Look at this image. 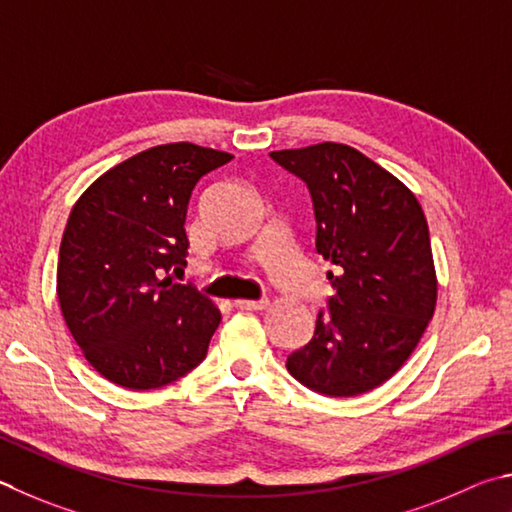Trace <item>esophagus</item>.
<instances>
[{"mask_svg": "<svg viewBox=\"0 0 512 512\" xmlns=\"http://www.w3.org/2000/svg\"><path fill=\"white\" fill-rule=\"evenodd\" d=\"M236 308H240V310H265L267 308V299H261V301L236 299Z\"/></svg>", "mask_w": 512, "mask_h": 512, "instance_id": "34e87169", "label": "esophagus"}]
</instances>
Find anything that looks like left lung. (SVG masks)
I'll return each instance as SVG.
<instances>
[{"label": "left lung", "mask_w": 512, "mask_h": 512, "mask_svg": "<svg viewBox=\"0 0 512 512\" xmlns=\"http://www.w3.org/2000/svg\"><path fill=\"white\" fill-rule=\"evenodd\" d=\"M308 184L317 251L335 294L310 342L288 357L308 389L351 398L387 382L414 353L436 308L429 227L416 195L360 150L317 143L270 152Z\"/></svg>", "instance_id": "left-lung-1"}]
</instances>
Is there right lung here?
<instances>
[{
  "label": "right lung",
  "mask_w": 512,
  "mask_h": 512,
  "mask_svg": "<svg viewBox=\"0 0 512 512\" xmlns=\"http://www.w3.org/2000/svg\"><path fill=\"white\" fill-rule=\"evenodd\" d=\"M231 159L188 141L164 143L107 170L71 209L56 292L71 337L105 380L159 389L206 357L220 310L168 272L186 265L195 184Z\"/></svg>",
  "instance_id": "add662e5"
}]
</instances>
